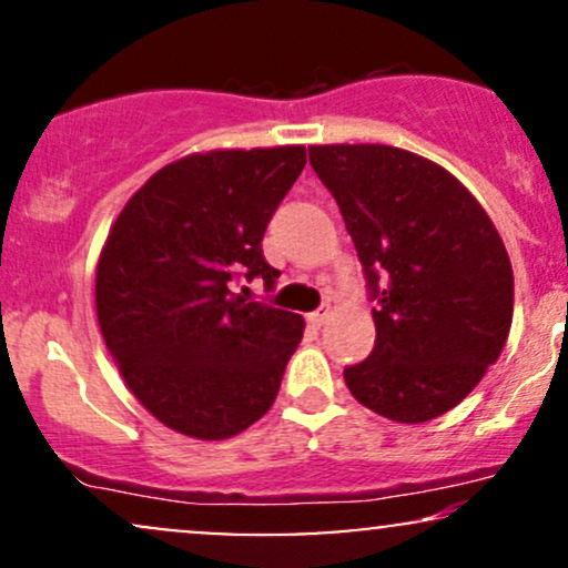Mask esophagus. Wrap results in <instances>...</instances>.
<instances>
[{
    "label": "esophagus",
    "mask_w": 568,
    "mask_h": 568,
    "mask_svg": "<svg viewBox=\"0 0 568 568\" xmlns=\"http://www.w3.org/2000/svg\"><path fill=\"white\" fill-rule=\"evenodd\" d=\"M328 317H331V306H321V310L312 312V315L306 317V321H310L312 325H317V328H321V325L328 323Z\"/></svg>",
    "instance_id": "34e87169"
}]
</instances>
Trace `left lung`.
I'll return each mask as SVG.
<instances>
[{"instance_id": "left-lung-1", "label": "left lung", "mask_w": 568, "mask_h": 568, "mask_svg": "<svg viewBox=\"0 0 568 568\" xmlns=\"http://www.w3.org/2000/svg\"><path fill=\"white\" fill-rule=\"evenodd\" d=\"M374 298L376 342L344 368L363 406L419 425L459 406L505 347L513 266L497 226L446 168L384 143L310 146Z\"/></svg>"}]
</instances>
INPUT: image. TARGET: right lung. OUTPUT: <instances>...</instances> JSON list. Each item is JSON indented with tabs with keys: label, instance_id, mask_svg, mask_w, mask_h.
Wrapping results in <instances>:
<instances>
[{
	"label": "right lung",
	"instance_id": "add662e5",
	"mask_svg": "<svg viewBox=\"0 0 568 568\" xmlns=\"http://www.w3.org/2000/svg\"><path fill=\"white\" fill-rule=\"evenodd\" d=\"M304 165V146L189 154L154 173L109 232L98 325L130 393L175 433L232 438L275 403L304 321L245 302L232 283L275 285L262 240Z\"/></svg>",
	"mask_w": 568,
	"mask_h": 568
}]
</instances>
